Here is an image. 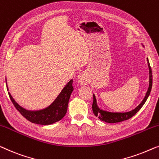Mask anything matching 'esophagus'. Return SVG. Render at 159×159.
Returning a JSON list of instances; mask_svg holds the SVG:
<instances>
[{
  "label": "esophagus",
  "mask_w": 159,
  "mask_h": 159,
  "mask_svg": "<svg viewBox=\"0 0 159 159\" xmlns=\"http://www.w3.org/2000/svg\"><path fill=\"white\" fill-rule=\"evenodd\" d=\"M79 80L81 85H86L88 83V79H87V77L85 73H80L79 76Z\"/></svg>",
  "instance_id": "1"
}]
</instances>
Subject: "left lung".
I'll return each mask as SVG.
<instances>
[{
  "instance_id": "1",
  "label": "left lung",
  "mask_w": 159,
  "mask_h": 159,
  "mask_svg": "<svg viewBox=\"0 0 159 159\" xmlns=\"http://www.w3.org/2000/svg\"><path fill=\"white\" fill-rule=\"evenodd\" d=\"M148 65L149 68V87L148 89L145 98L143 100V102L136 107L135 109L132 110L128 112H125V113H113V112H109V111H103L102 109H99V107L97 105V102H96V98L95 96L93 95V104H92V110L94 114L96 117H98L99 118V120H101L102 121H104L105 122H109V123H116V122H120L125 120H127L133 117L140 109L142 108V107L143 106V104L146 103V100L148 97V96L151 93V89H152V83H153V75H152V70L150 66V63L148 60Z\"/></svg>"
}]
</instances>
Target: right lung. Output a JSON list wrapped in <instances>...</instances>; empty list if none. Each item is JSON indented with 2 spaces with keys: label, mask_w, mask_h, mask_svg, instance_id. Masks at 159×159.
Returning <instances> with one entry per match:
<instances>
[{
  "label": "right lung",
  "mask_w": 159,
  "mask_h": 159,
  "mask_svg": "<svg viewBox=\"0 0 159 159\" xmlns=\"http://www.w3.org/2000/svg\"><path fill=\"white\" fill-rule=\"evenodd\" d=\"M73 91V80H71L64 87L61 93L50 106L39 111H28L22 108L14 101L9 92L8 95L15 108L21 113L24 117L32 123L45 125L58 122L66 115L68 109L69 99Z\"/></svg>",
  "instance_id": "add662e5"
}]
</instances>
